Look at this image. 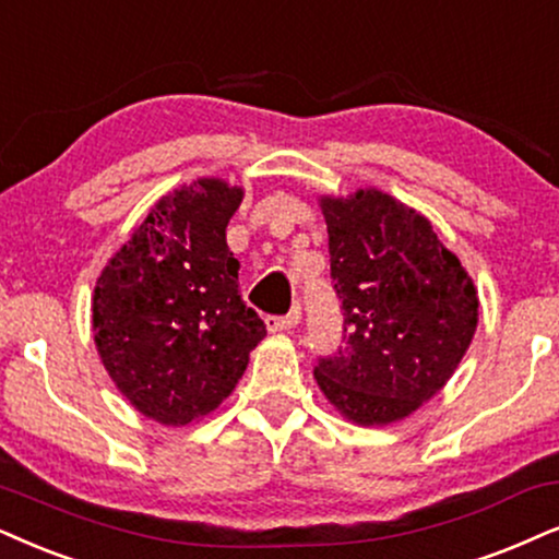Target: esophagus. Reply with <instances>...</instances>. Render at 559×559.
Returning a JSON list of instances; mask_svg holds the SVG:
<instances>
[{
    "label": "esophagus",
    "instance_id": "34e87169",
    "mask_svg": "<svg viewBox=\"0 0 559 559\" xmlns=\"http://www.w3.org/2000/svg\"><path fill=\"white\" fill-rule=\"evenodd\" d=\"M296 322H299V307H294L292 312H288L286 317H275V314H267V317H265V328L271 330V332L292 330Z\"/></svg>",
    "mask_w": 559,
    "mask_h": 559
}]
</instances>
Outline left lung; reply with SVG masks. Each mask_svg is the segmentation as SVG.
Masks as SVG:
<instances>
[{
	"label": "left lung",
	"mask_w": 559,
	"mask_h": 559,
	"mask_svg": "<svg viewBox=\"0 0 559 559\" xmlns=\"http://www.w3.org/2000/svg\"><path fill=\"white\" fill-rule=\"evenodd\" d=\"M343 343L314 379L358 426H390L456 371L477 330V288L426 216L377 188L322 198Z\"/></svg>",
	"instance_id": "obj_1"
}]
</instances>
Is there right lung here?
<instances>
[{"label": "right lung", "instance_id": "obj_1", "mask_svg": "<svg viewBox=\"0 0 559 559\" xmlns=\"http://www.w3.org/2000/svg\"><path fill=\"white\" fill-rule=\"evenodd\" d=\"M242 195L218 178L162 195L97 278L92 330L105 371L162 426L214 413L265 337L227 245Z\"/></svg>", "mask_w": 559, "mask_h": 559}]
</instances>
